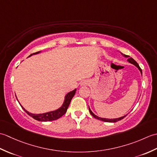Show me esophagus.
Here are the masks:
<instances>
[{"instance_id":"1","label":"esophagus","mask_w":157,"mask_h":157,"mask_svg":"<svg viewBox=\"0 0 157 157\" xmlns=\"http://www.w3.org/2000/svg\"><path fill=\"white\" fill-rule=\"evenodd\" d=\"M87 84V83H86V82H83L82 84V86H85V85H86Z\"/></svg>"}]
</instances>
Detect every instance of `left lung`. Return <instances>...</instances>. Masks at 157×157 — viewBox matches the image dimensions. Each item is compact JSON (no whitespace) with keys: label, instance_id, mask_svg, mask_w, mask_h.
<instances>
[{"label":"left lung","instance_id":"obj_1","mask_svg":"<svg viewBox=\"0 0 157 157\" xmlns=\"http://www.w3.org/2000/svg\"><path fill=\"white\" fill-rule=\"evenodd\" d=\"M121 54L123 56H125V57L128 58V61L129 63H132V64H133L134 65H135V66L136 67H138V69L140 70V71L141 74H142V69H141V68L140 67L139 65L138 64L137 62H136L134 59H132V57H129V56H128V55H123V53H121ZM88 108H89V111H90V114H91L93 117H94V118L97 119H98V120H101V121H105V122H111V123H113V122H117V121H120V120L123 119V118L127 116V115H124V116H123V117H121L115 118V119H106V118H102V117H98L97 115H94V113H92V111L91 110H90V109L89 106H88Z\"/></svg>","mask_w":157,"mask_h":157}]
</instances>
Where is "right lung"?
<instances>
[{"mask_svg": "<svg viewBox=\"0 0 157 157\" xmlns=\"http://www.w3.org/2000/svg\"><path fill=\"white\" fill-rule=\"evenodd\" d=\"M39 52H40V51L35 52V53H33V54H32V55L29 56H29H31L32 55H33L38 54ZM75 92H76V89L73 90L67 93V94L65 96L64 102H63L62 106L60 108H59L58 109L55 110V111L42 113V114H34V113H29L28 111H26V110L23 107V106L21 105V104H20L19 102V103L20 104V105H21L22 109L25 111V113H27L29 116L32 117L34 118V119L37 120V121H54V120L59 119L60 117H62L67 112V109L69 107V105L70 104V102H71V99L73 98V97L74 96V95L75 94ZM17 101H18V100H17Z\"/></svg>", "mask_w": 157, "mask_h": 157, "instance_id": "obj_1", "label": "right lung"}]
</instances>
